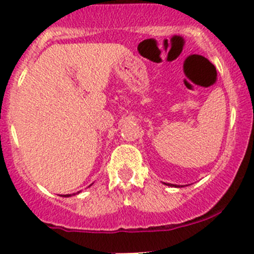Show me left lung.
Returning <instances> with one entry per match:
<instances>
[{
	"label": "left lung",
	"mask_w": 254,
	"mask_h": 254,
	"mask_svg": "<svg viewBox=\"0 0 254 254\" xmlns=\"http://www.w3.org/2000/svg\"><path fill=\"white\" fill-rule=\"evenodd\" d=\"M166 185H167V186H175V187H177L176 185H172V184H166Z\"/></svg>",
	"instance_id": "8db88e82"
}]
</instances>
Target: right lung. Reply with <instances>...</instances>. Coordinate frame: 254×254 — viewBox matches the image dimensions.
I'll list each match as a JSON object with an SVG mask.
<instances>
[{
    "label": "right lung",
    "instance_id": "obj_1",
    "mask_svg": "<svg viewBox=\"0 0 254 254\" xmlns=\"http://www.w3.org/2000/svg\"><path fill=\"white\" fill-rule=\"evenodd\" d=\"M69 196H70V195H64V197H69Z\"/></svg>",
    "mask_w": 254,
    "mask_h": 254
}]
</instances>
